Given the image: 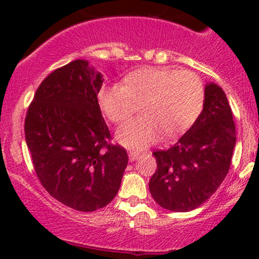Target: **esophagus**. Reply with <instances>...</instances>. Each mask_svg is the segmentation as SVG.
I'll list each match as a JSON object with an SVG mask.
<instances>
[{
  "label": "esophagus",
  "instance_id": "1",
  "mask_svg": "<svg viewBox=\"0 0 259 259\" xmlns=\"http://www.w3.org/2000/svg\"><path fill=\"white\" fill-rule=\"evenodd\" d=\"M139 158V153H135V151H130L129 153V159L130 161H134Z\"/></svg>",
  "mask_w": 259,
  "mask_h": 259
}]
</instances>
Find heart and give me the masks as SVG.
Segmentation results:
<instances>
[{
  "label": "heart",
  "instance_id": "b5f03b06",
  "mask_svg": "<svg viewBox=\"0 0 259 259\" xmlns=\"http://www.w3.org/2000/svg\"><path fill=\"white\" fill-rule=\"evenodd\" d=\"M204 83L198 75L171 67H144L125 77V83L104 85L98 94L103 114L121 124L142 106V117L116 132L117 143L144 150L161 135L174 139L194 125L204 106Z\"/></svg>",
  "mask_w": 259,
  "mask_h": 259
}]
</instances>
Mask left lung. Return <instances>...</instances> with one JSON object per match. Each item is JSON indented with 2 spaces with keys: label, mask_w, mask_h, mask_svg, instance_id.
Returning a JSON list of instances; mask_svg holds the SVG:
<instances>
[{
  "label": "left lung",
  "mask_w": 259,
  "mask_h": 259,
  "mask_svg": "<svg viewBox=\"0 0 259 259\" xmlns=\"http://www.w3.org/2000/svg\"><path fill=\"white\" fill-rule=\"evenodd\" d=\"M234 145L236 125L228 99L221 86L208 82L194 125L177 144L153 153L156 170L149 182L151 197L171 211L200 207L228 174Z\"/></svg>",
  "instance_id": "left-lung-1"
}]
</instances>
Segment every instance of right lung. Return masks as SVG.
<instances>
[{"label": "right lung", "instance_id": "1", "mask_svg": "<svg viewBox=\"0 0 259 259\" xmlns=\"http://www.w3.org/2000/svg\"><path fill=\"white\" fill-rule=\"evenodd\" d=\"M103 81L86 60L59 67L40 83L25 119L38 180L51 197L80 211L108 205L127 165L126 150L109 143L98 101Z\"/></svg>", "mask_w": 259, "mask_h": 259}]
</instances>
